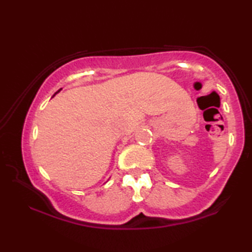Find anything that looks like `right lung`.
<instances>
[{
  "label": "right lung",
  "mask_w": 252,
  "mask_h": 252,
  "mask_svg": "<svg viewBox=\"0 0 252 252\" xmlns=\"http://www.w3.org/2000/svg\"><path fill=\"white\" fill-rule=\"evenodd\" d=\"M61 90H62V89H60V90H59L58 92H55V93H54V95H55V94H57V93H59V92H60V91H61ZM54 95H53V96H54Z\"/></svg>",
  "instance_id": "right-lung-1"
}]
</instances>
